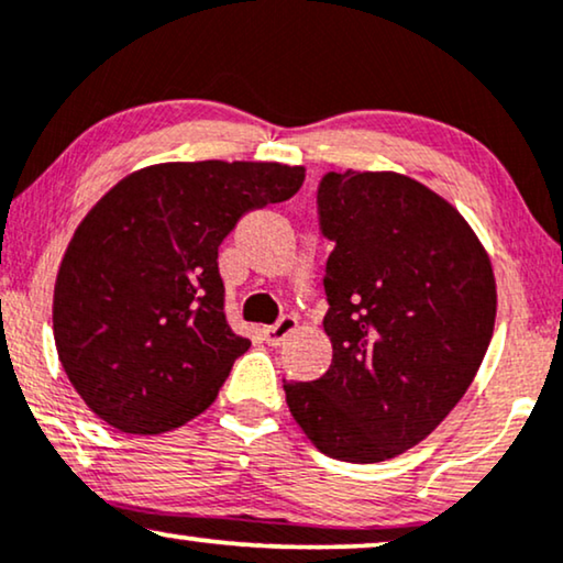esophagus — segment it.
I'll use <instances>...</instances> for the list:
<instances>
[{
  "label": "esophagus",
  "mask_w": 563,
  "mask_h": 563,
  "mask_svg": "<svg viewBox=\"0 0 563 563\" xmlns=\"http://www.w3.org/2000/svg\"><path fill=\"white\" fill-rule=\"evenodd\" d=\"M296 324H298L296 317H290V313H286V317L277 319V324L262 329V336H265L267 344H273V347H277V344L286 342V336L294 332Z\"/></svg>",
  "instance_id": "esophagus-1"
}]
</instances>
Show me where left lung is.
<instances>
[{"instance_id":"1","label":"left lung","mask_w":563,"mask_h":563,"mask_svg":"<svg viewBox=\"0 0 563 563\" xmlns=\"http://www.w3.org/2000/svg\"><path fill=\"white\" fill-rule=\"evenodd\" d=\"M332 365L286 380L290 415L329 459L378 463L430 434L489 347L497 286L466 219L396 172H327L317 192Z\"/></svg>"}]
</instances>
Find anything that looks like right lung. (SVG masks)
Here are the masks:
<instances>
[{
	"label": "right lung",
	"instance_id": "obj_1",
	"mask_svg": "<svg viewBox=\"0 0 563 563\" xmlns=\"http://www.w3.org/2000/svg\"><path fill=\"white\" fill-rule=\"evenodd\" d=\"M303 177L277 162H169L97 200L54 288L58 360L97 417L159 434L211 407L252 344L223 313L219 246L244 213L294 198Z\"/></svg>",
	"mask_w": 563,
	"mask_h": 563
}]
</instances>
